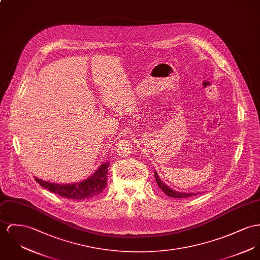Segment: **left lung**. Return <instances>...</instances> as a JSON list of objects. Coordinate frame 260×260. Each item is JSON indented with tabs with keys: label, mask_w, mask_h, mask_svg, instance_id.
Returning <instances> with one entry per match:
<instances>
[{
	"label": "left lung",
	"mask_w": 260,
	"mask_h": 260,
	"mask_svg": "<svg viewBox=\"0 0 260 260\" xmlns=\"http://www.w3.org/2000/svg\"><path fill=\"white\" fill-rule=\"evenodd\" d=\"M154 177H155V180H156V182H157V184H158V187H159L160 189L167 195V196H169V197H172V198H188V197H192V196H196V195H198L197 193H181V192H177V191H174V190H172V189H170L168 186H166L161 180L159 179V177H158V175H157V173L155 172L154 173Z\"/></svg>",
	"instance_id": "left-lung-1"
}]
</instances>
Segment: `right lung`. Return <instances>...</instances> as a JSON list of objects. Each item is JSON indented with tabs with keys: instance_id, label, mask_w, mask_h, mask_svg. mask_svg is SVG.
Listing matches in <instances>:
<instances>
[{
	"instance_id": "1",
	"label": "right lung",
	"mask_w": 260,
	"mask_h": 260,
	"mask_svg": "<svg viewBox=\"0 0 260 260\" xmlns=\"http://www.w3.org/2000/svg\"><path fill=\"white\" fill-rule=\"evenodd\" d=\"M109 166L110 162L102 164L99 169L92 176L80 183L57 184L46 182L39 178H36V181L41 187L49 190L54 194H58L61 197L72 200H85L95 197L104 191L107 186Z\"/></svg>"
}]
</instances>
